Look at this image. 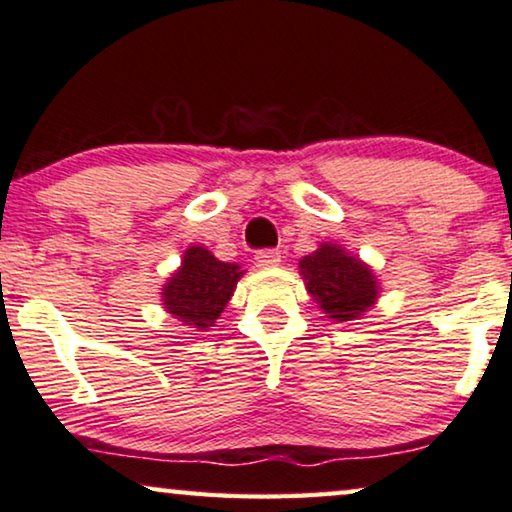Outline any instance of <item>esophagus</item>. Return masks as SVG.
Segmentation results:
<instances>
[{
	"instance_id": "esophagus-1",
	"label": "esophagus",
	"mask_w": 512,
	"mask_h": 512,
	"mask_svg": "<svg viewBox=\"0 0 512 512\" xmlns=\"http://www.w3.org/2000/svg\"><path fill=\"white\" fill-rule=\"evenodd\" d=\"M255 264L259 269H273V266L280 264V253L278 250H259L255 255Z\"/></svg>"
}]
</instances>
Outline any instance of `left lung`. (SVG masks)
<instances>
[{"label":"left lung","instance_id":"left-lung-1","mask_svg":"<svg viewBox=\"0 0 512 512\" xmlns=\"http://www.w3.org/2000/svg\"><path fill=\"white\" fill-rule=\"evenodd\" d=\"M299 273L308 294L331 322L359 320L380 297V283L371 266L341 243H320L318 250L299 259Z\"/></svg>","mask_w":512,"mask_h":512}]
</instances>
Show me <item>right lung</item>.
Here are the masks:
<instances>
[{
	"label": "right lung",
	"instance_id": "right-lung-1",
	"mask_svg": "<svg viewBox=\"0 0 512 512\" xmlns=\"http://www.w3.org/2000/svg\"><path fill=\"white\" fill-rule=\"evenodd\" d=\"M241 264L220 262L204 246H190L162 285V308L194 331L215 327L243 276Z\"/></svg>",
	"mask_w": 512,
	"mask_h": 512
}]
</instances>
